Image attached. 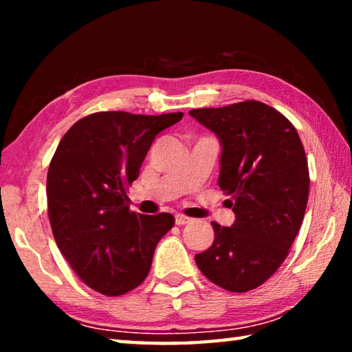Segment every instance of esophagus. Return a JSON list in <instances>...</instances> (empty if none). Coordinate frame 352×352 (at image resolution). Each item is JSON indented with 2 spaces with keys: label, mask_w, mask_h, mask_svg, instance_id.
Instances as JSON below:
<instances>
[{
  "label": "esophagus",
  "mask_w": 352,
  "mask_h": 352,
  "mask_svg": "<svg viewBox=\"0 0 352 352\" xmlns=\"http://www.w3.org/2000/svg\"><path fill=\"white\" fill-rule=\"evenodd\" d=\"M190 217H188V216H183V214H175V223L178 225V226H182V225H186V223H189L190 222Z\"/></svg>",
  "instance_id": "esophagus-1"
}]
</instances>
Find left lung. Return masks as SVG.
Segmentation results:
<instances>
[{
    "mask_svg": "<svg viewBox=\"0 0 352 352\" xmlns=\"http://www.w3.org/2000/svg\"><path fill=\"white\" fill-rule=\"evenodd\" d=\"M189 115L222 142L219 186L236 214L233 226L211 223L214 242L195 264L219 287L243 294L279 269L300 231L311 183L305 147L294 124L259 100Z\"/></svg>",
    "mask_w": 352,
    "mask_h": 352,
    "instance_id": "8db88e82",
    "label": "left lung"
}]
</instances>
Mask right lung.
Returning a JSON list of instances; mask_svg holds the SVG:
<instances>
[{"label": "right lung", "mask_w": 352, "mask_h": 352, "mask_svg": "<svg viewBox=\"0 0 352 352\" xmlns=\"http://www.w3.org/2000/svg\"><path fill=\"white\" fill-rule=\"evenodd\" d=\"M182 118V111H99L79 119L58 142L46 178L52 234L76 275L99 294L138 287L155 247L175 223L169 212L130 211L127 189L155 136Z\"/></svg>", "instance_id": "right-lung-1"}]
</instances>
